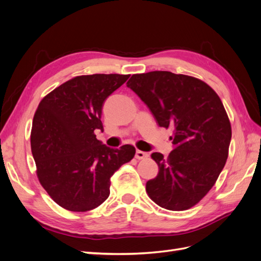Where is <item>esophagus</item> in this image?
I'll return each mask as SVG.
<instances>
[{
	"mask_svg": "<svg viewBox=\"0 0 261 261\" xmlns=\"http://www.w3.org/2000/svg\"><path fill=\"white\" fill-rule=\"evenodd\" d=\"M135 156L137 160H143V159H146V158L148 156V153L144 152V151H140V150H137Z\"/></svg>",
	"mask_w": 261,
	"mask_h": 261,
	"instance_id": "34e87169",
	"label": "esophagus"
}]
</instances>
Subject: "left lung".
<instances>
[{
	"mask_svg": "<svg viewBox=\"0 0 261 261\" xmlns=\"http://www.w3.org/2000/svg\"><path fill=\"white\" fill-rule=\"evenodd\" d=\"M126 85L159 126L173 129L175 149L168 158L151 154L159 173L147 181L148 196L172 211L194 207L216 184L228 155L232 128L222 101L198 78L165 70L135 74Z\"/></svg>",
	"mask_w": 261,
	"mask_h": 261,
	"instance_id": "left-lung-1",
	"label": "left lung"
}]
</instances>
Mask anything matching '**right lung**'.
<instances>
[{
	"mask_svg": "<svg viewBox=\"0 0 261 261\" xmlns=\"http://www.w3.org/2000/svg\"><path fill=\"white\" fill-rule=\"evenodd\" d=\"M129 75L76 76L40 101L33 121L30 144L37 176L59 206L86 212L110 195V178L136 153L135 147L102 145L94 130L101 122L106 99Z\"/></svg>",
	"mask_w": 261,
	"mask_h": 261,
	"instance_id": "1",
	"label": "right lung"
}]
</instances>
